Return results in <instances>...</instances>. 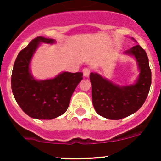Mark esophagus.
Wrapping results in <instances>:
<instances>
[{
	"label": "esophagus",
	"instance_id": "obj_1",
	"mask_svg": "<svg viewBox=\"0 0 161 161\" xmlns=\"http://www.w3.org/2000/svg\"><path fill=\"white\" fill-rule=\"evenodd\" d=\"M83 74L85 77H89L90 74V69L89 68H85L83 69Z\"/></svg>",
	"mask_w": 161,
	"mask_h": 161
}]
</instances>
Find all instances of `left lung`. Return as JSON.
Instances as JSON below:
<instances>
[{
  "mask_svg": "<svg viewBox=\"0 0 161 161\" xmlns=\"http://www.w3.org/2000/svg\"><path fill=\"white\" fill-rule=\"evenodd\" d=\"M131 39L136 42L133 38ZM124 54L132 56L137 62L139 73L135 83L119 85L97 72H91L89 76L93 107L102 117L111 120L136 113L144 103L152 83V72L144 50L137 44Z\"/></svg>",
  "mask_w": 161,
  "mask_h": 161,
  "instance_id": "obj_1",
  "label": "left lung"
}]
</instances>
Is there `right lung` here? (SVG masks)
<instances>
[{
    "instance_id": "add662e5",
    "label": "right lung",
    "mask_w": 161,
    "mask_h": 161,
    "mask_svg": "<svg viewBox=\"0 0 161 161\" xmlns=\"http://www.w3.org/2000/svg\"><path fill=\"white\" fill-rule=\"evenodd\" d=\"M55 39L37 37L19 52L14 62L11 86L14 98L28 116L36 119H53L66 112L71 97L83 79L82 72H62L54 78L35 79L31 62L41 43L54 44Z\"/></svg>"
}]
</instances>
